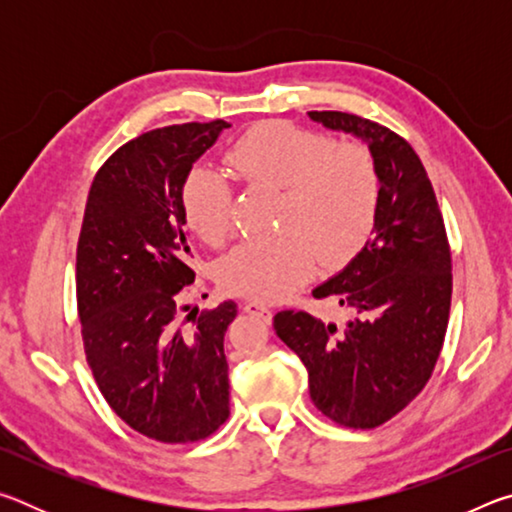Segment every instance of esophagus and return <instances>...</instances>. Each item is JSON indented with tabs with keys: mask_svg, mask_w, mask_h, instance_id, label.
Returning a JSON list of instances; mask_svg holds the SVG:
<instances>
[{
	"mask_svg": "<svg viewBox=\"0 0 512 512\" xmlns=\"http://www.w3.org/2000/svg\"><path fill=\"white\" fill-rule=\"evenodd\" d=\"M244 311L250 316H257L259 320H264V323H271V318H273V311L257 300H248L244 305Z\"/></svg>",
	"mask_w": 512,
	"mask_h": 512,
	"instance_id": "esophagus-1",
	"label": "esophagus"
}]
</instances>
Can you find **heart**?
Here are the masks:
<instances>
[{"mask_svg": "<svg viewBox=\"0 0 512 512\" xmlns=\"http://www.w3.org/2000/svg\"><path fill=\"white\" fill-rule=\"evenodd\" d=\"M225 162L246 185L284 194L280 235L246 241L221 259L225 291L266 302L287 298L309 280L318 257L325 266L350 262L375 230L381 176L368 146L334 142L291 121H262L230 146ZM180 203L205 244L228 239L235 196L219 173L194 169Z\"/></svg>", "mask_w": 512, "mask_h": 512, "instance_id": "heart-1", "label": "heart"}]
</instances>
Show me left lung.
<instances>
[{
    "label": "left lung",
    "instance_id": "left-lung-1",
    "mask_svg": "<svg viewBox=\"0 0 512 512\" xmlns=\"http://www.w3.org/2000/svg\"><path fill=\"white\" fill-rule=\"evenodd\" d=\"M309 117L368 142L381 176L379 214L361 253L314 289L348 323L287 309L273 327L305 363L316 409L341 427L375 429L433 375L452 307V250L427 169L402 135L352 112Z\"/></svg>",
    "mask_w": 512,
    "mask_h": 512
}]
</instances>
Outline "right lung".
Instances as JSON below:
<instances>
[{"label":"right lung","mask_w":512,"mask_h":512,"mask_svg":"<svg viewBox=\"0 0 512 512\" xmlns=\"http://www.w3.org/2000/svg\"><path fill=\"white\" fill-rule=\"evenodd\" d=\"M230 124L189 121L137 135L92 180L76 246L85 361L103 400L158 443H198L228 420L223 352L237 302L183 318L196 273L180 192Z\"/></svg>","instance_id":"1"}]
</instances>
